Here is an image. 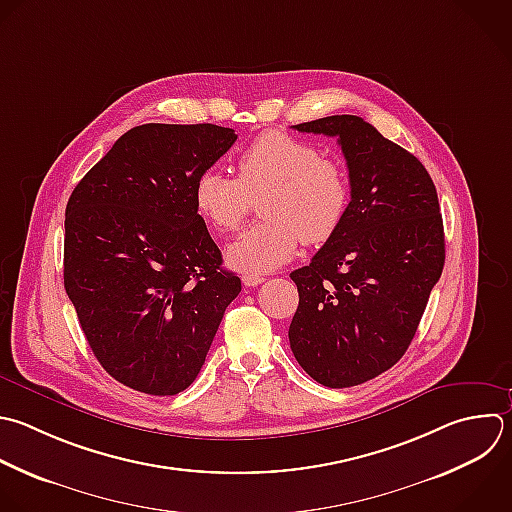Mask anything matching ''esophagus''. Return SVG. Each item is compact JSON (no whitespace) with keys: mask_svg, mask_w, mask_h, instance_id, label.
Returning a JSON list of instances; mask_svg holds the SVG:
<instances>
[{"mask_svg":"<svg viewBox=\"0 0 512 512\" xmlns=\"http://www.w3.org/2000/svg\"><path fill=\"white\" fill-rule=\"evenodd\" d=\"M242 282H244V286H258V284H262V282H264V276L248 272V274H244V276H242Z\"/></svg>","mask_w":512,"mask_h":512,"instance_id":"1","label":"esophagus"}]
</instances>
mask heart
<instances>
[{"label": "heart", "instance_id": "obj_1", "mask_svg": "<svg viewBox=\"0 0 512 512\" xmlns=\"http://www.w3.org/2000/svg\"><path fill=\"white\" fill-rule=\"evenodd\" d=\"M238 178L202 172L192 190L194 208L216 232L236 230L262 200L264 222L240 234L226 260L240 272H272L286 264L300 242L320 246L336 236L350 208V178L344 166L324 158L306 140L270 130L256 136L236 162Z\"/></svg>", "mask_w": 512, "mask_h": 512}]
</instances>
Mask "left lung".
<instances>
[{
  "label": "left lung",
  "mask_w": 512,
  "mask_h": 512,
  "mask_svg": "<svg viewBox=\"0 0 512 512\" xmlns=\"http://www.w3.org/2000/svg\"><path fill=\"white\" fill-rule=\"evenodd\" d=\"M294 128L338 138L352 198L336 236L290 274V348L316 382L348 388L394 366L416 334L444 266L438 196L418 158L358 116Z\"/></svg>",
  "instance_id": "obj_1"
}]
</instances>
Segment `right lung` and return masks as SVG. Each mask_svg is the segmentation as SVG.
<instances>
[{
	"label": "right lung",
	"mask_w": 512,
	"mask_h": 512,
	"mask_svg": "<svg viewBox=\"0 0 512 512\" xmlns=\"http://www.w3.org/2000/svg\"><path fill=\"white\" fill-rule=\"evenodd\" d=\"M236 138L214 124L136 126L68 200L64 286L94 356L124 386L186 390L242 290L192 200Z\"/></svg>",
	"instance_id": "obj_1"
}]
</instances>
